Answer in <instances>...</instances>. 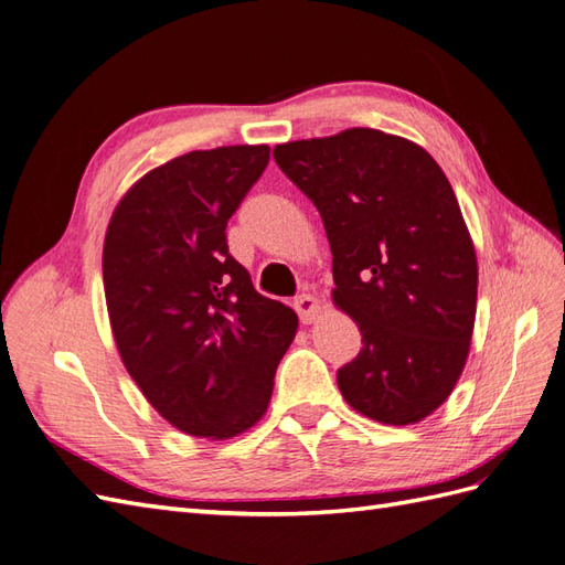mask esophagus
I'll list each match as a JSON object with an SVG mask.
<instances>
[{
    "instance_id": "34e87169",
    "label": "esophagus",
    "mask_w": 565,
    "mask_h": 565,
    "mask_svg": "<svg viewBox=\"0 0 565 565\" xmlns=\"http://www.w3.org/2000/svg\"><path fill=\"white\" fill-rule=\"evenodd\" d=\"M295 309L301 318V323L309 326V323H316V318L320 313V301L311 295H301V297L295 299Z\"/></svg>"
}]
</instances>
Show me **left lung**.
Masks as SVG:
<instances>
[{
    "mask_svg": "<svg viewBox=\"0 0 565 565\" xmlns=\"http://www.w3.org/2000/svg\"><path fill=\"white\" fill-rule=\"evenodd\" d=\"M273 157L323 218L332 301L361 330L359 356L338 371L347 404L383 425L428 418L459 383L478 307V256L445 171L373 128Z\"/></svg>",
    "mask_w": 565,
    "mask_h": 565,
    "instance_id": "left-lung-1",
    "label": "left lung"
}]
</instances>
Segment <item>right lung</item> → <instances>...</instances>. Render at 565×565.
<instances>
[{
    "label": "right lung",
    "mask_w": 565,
    "mask_h": 565,
    "mask_svg": "<svg viewBox=\"0 0 565 565\" xmlns=\"http://www.w3.org/2000/svg\"><path fill=\"white\" fill-rule=\"evenodd\" d=\"M268 145L196 149L120 196L102 273L126 371L173 428L231 439L264 418L297 313L258 295L225 225L268 166Z\"/></svg>",
    "instance_id": "1"
}]
</instances>
